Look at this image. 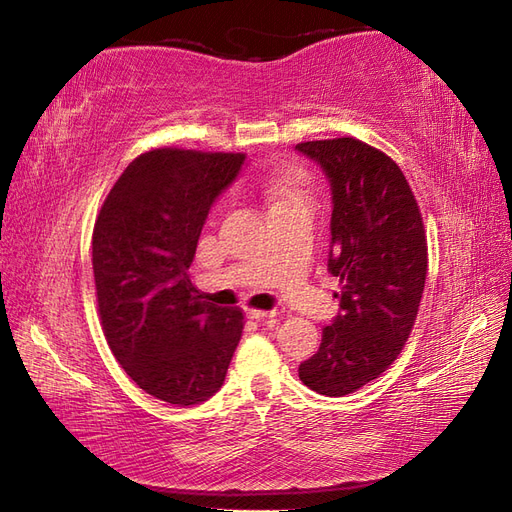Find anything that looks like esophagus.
Listing matches in <instances>:
<instances>
[{
    "label": "esophagus",
    "instance_id": "obj_1",
    "mask_svg": "<svg viewBox=\"0 0 512 512\" xmlns=\"http://www.w3.org/2000/svg\"><path fill=\"white\" fill-rule=\"evenodd\" d=\"M246 315H249L251 319H272L276 317L278 312L276 310H259V308H246Z\"/></svg>",
    "mask_w": 512,
    "mask_h": 512
}]
</instances>
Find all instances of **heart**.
<instances>
[{
	"label": "heart",
	"mask_w": 512,
	"mask_h": 512,
	"mask_svg": "<svg viewBox=\"0 0 512 512\" xmlns=\"http://www.w3.org/2000/svg\"><path fill=\"white\" fill-rule=\"evenodd\" d=\"M302 185H304L302 170L289 168L285 172L283 185H280V189H278L276 204H283V202H289V200H298V197H302Z\"/></svg>",
	"instance_id": "b5f03b06"
}]
</instances>
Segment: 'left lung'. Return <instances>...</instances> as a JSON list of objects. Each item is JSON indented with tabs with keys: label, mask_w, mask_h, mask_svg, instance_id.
Listing matches in <instances>:
<instances>
[{
	"label": "left lung",
	"mask_w": 512,
	"mask_h": 512,
	"mask_svg": "<svg viewBox=\"0 0 512 512\" xmlns=\"http://www.w3.org/2000/svg\"><path fill=\"white\" fill-rule=\"evenodd\" d=\"M332 183V253L340 312L323 327L300 381L329 398L381 376L415 325L427 276V236L406 176L389 155L357 138L295 144Z\"/></svg>",
	"instance_id": "1"
}]
</instances>
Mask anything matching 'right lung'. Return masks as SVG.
<instances>
[{"label": "right lung", "instance_id": "1", "mask_svg": "<svg viewBox=\"0 0 512 512\" xmlns=\"http://www.w3.org/2000/svg\"><path fill=\"white\" fill-rule=\"evenodd\" d=\"M244 159L151 148L123 170L97 212L93 278L104 336L134 383L168 404L217 393L242 336L244 312L206 302L189 266L210 204Z\"/></svg>", "mask_w": 512, "mask_h": 512}]
</instances>
